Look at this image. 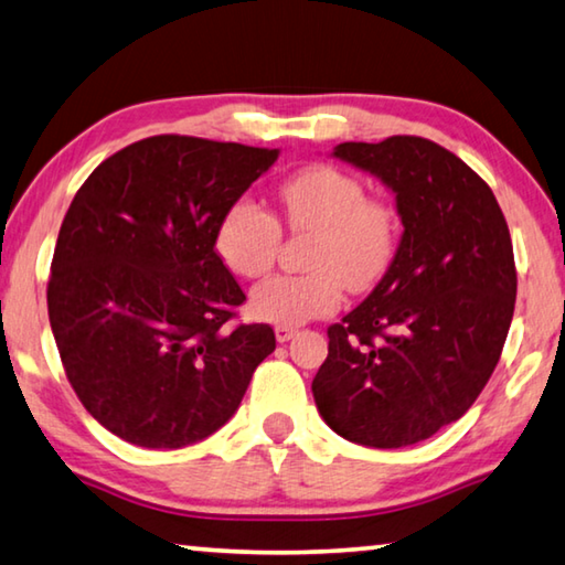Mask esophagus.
<instances>
[{
	"mask_svg": "<svg viewBox=\"0 0 565 565\" xmlns=\"http://www.w3.org/2000/svg\"><path fill=\"white\" fill-rule=\"evenodd\" d=\"M274 331H276V341H279V343L291 341L296 333H299V329H294V327H276Z\"/></svg>",
	"mask_w": 565,
	"mask_h": 565,
	"instance_id": "obj_1",
	"label": "esophagus"
}]
</instances>
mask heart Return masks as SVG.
Returning a JSON list of instances; mask_svg holds the SVG:
<instances>
[{
	"label": "heart",
	"instance_id": "b5f03b06",
	"mask_svg": "<svg viewBox=\"0 0 565 565\" xmlns=\"http://www.w3.org/2000/svg\"><path fill=\"white\" fill-rule=\"evenodd\" d=\"M276 199L294 232H311L303 254L309 271L276 274L256 286L248 299L256 319L301 327L337 309L343 286L366 291L384 276L396 246V218L386 204L366 199L356 177L309 167L286 179ZM279 244V224L254 199H236L218 218L216 252L244 279L269 271Z\"/></svg>",
	"mask_w": 565,
	"mask_h": 565
}]
</instances>
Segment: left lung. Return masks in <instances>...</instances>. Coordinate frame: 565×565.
<instances>
[{"instance_id": "8db88e82", "label": "left lung", "mask_w": 565, "mask_h": 565, "mask_svg": "<svg viewBox=\"0 0 565 565\" xmlns=\"http://www.w3.org/2000/svg\"><path fill=\"white\" fill-rule=\"evenodd\" d=\"M333 157L394 191L404 234L376 289L329 327L313 401L347 441L411 446L461 418L501 359L515 303L509 224L489 184L428 139L343 141Z\"/></svg>"}]
</instances>
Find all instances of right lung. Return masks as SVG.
<instances>
[{
  "label": "right lung",
  "mask_w": 565,
  "mask_h": 565,
  "mask_svg": "<svg viewBox=\"0 0 565 565\" xmlns=\"http://www.w3.org/2000/svg\"><path fill=\"white\" fill-rule=\"evenodd\" d=\"M276 157L161 134L102 161L76 191L46 303L66 379L114 436L204 441L276 349L269 323L228 327L246 296L216 254L218 218Z\"/></svg>",
  "instance_id": "obj_1"
}]
</instances>
